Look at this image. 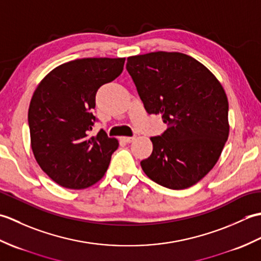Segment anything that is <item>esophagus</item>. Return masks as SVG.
<instances>
[{
	"mask_svg": "<svg viewBox=\"0 0 261 261\" xmlns=\"http://www.w3.org/2000/svg\"><path fill=\"white\" fill-rule=\"evenodd\" d=\"M134 139H135L134 137H121V140L124 141L125 143H130L134 141Z\"/></svg>",
	"mask_w": 261,
	"mask_h": 261,
	"instance_id": "1",
	"label": "esophagus"
}]
</instances>
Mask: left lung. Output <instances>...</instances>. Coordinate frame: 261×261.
Returning <instances> with one entry per match:
<instances>
[{
	"label": "left lung",
	"mask_w": 261,
	"mask_h": 261,
	"mask_svg": "<svg viewBox=\"0 0 261 261\" xmlns=\"http://www.w3.org/2000/svg\"><path fill=\"white\" fill-rule=\"evenodd\" d=\"M126 69L149 114L167 124L151 137L145 174L170 190L195 185L218 163L229 137V102L219 80L191 56L157 51L127 57Z\"/></svg>",
	"instance_id": "obj_1"
}]
</instances>
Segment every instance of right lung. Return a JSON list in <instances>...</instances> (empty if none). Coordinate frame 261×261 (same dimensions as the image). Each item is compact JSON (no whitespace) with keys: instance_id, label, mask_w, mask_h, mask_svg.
Instances as JSON below:
<instances>
[{"instance_id":"add662e5","label":"right lung","mask_w":261,"mask_h":261,"mask_svg":"<svg viewBox=\"0 0 261 261\" xmlns=\"http://www.w3.org/2000/svg\"><path fill=\"white\" fill-rule=\"evenodd\" d=\"M125 58H83L59 65L39 83L28 112L38 165L58 185L82 190L104 176L119 141L90 137L96 92L123 70Z\"/></svg>"}]
</instances>
